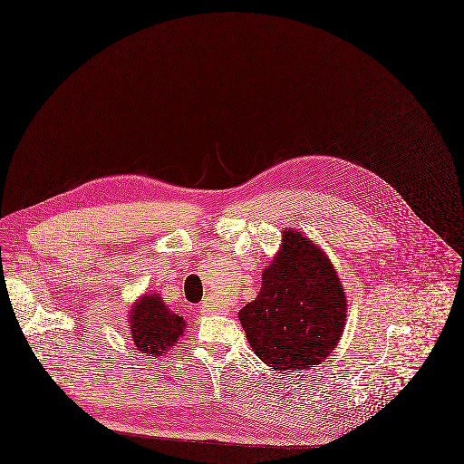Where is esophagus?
<instances>
[{
  "instance_id": "34e87169",
  "label": "esophagus",
  "mask_w": 464,
  "mask_h": 464,
  "mask_svg": "<svg viewBox=\"0 0 464 464\" xmlns=\"http://www.w3.org/2000/svg\"><path fill=\"white\" fill-rule=\"evenodd\" d=\"M200 312L204 315H217V314H226L224 308H217L213 303H202L200 304Z\"/></svg>"
}]
</instances>
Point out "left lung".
Masks as SVG:
<instances>
[{
  "label": "left lung",
  "instance_id": "obj_1",
  "mask_svg": "<svg viewBox=\"0 0 464 464\" xmlns=\"http://www.w3.org/2000/svg\"><path fill=\"white\" fill-rule=\"evenodd\" d=\"M238 319L256 357L286 372L315 368L337 346L346 321V295L326 255L297 231L262 275V288Z\"/></svg>",
  "mask_w": 464,
  "mask_h": 464
}]
</instances>
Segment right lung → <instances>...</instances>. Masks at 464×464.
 <instances>
[{"mask_svg":"<svg viewBox=\"0 0 464 464\" xmlns=\"http://www.w3.org/2000/svg\"><path fill=\"white\" fill-rule=\"evenodd\" d=\"M130 314L132 341L141 353L163 355L183 335V317L172 314L158 295L141 297Z\"/></svg>","mask_w":464,"mask_h":464,"instance_id":"1","label":"right lung"}]
</instances>
